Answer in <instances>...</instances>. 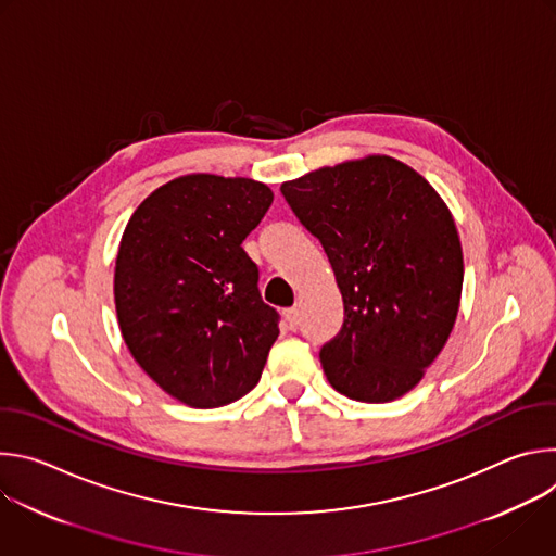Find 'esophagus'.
I'll list each match as a JSON object with an SVG mask.
<instances>
[{
  "label": "esophagus",
  "mask_w": 556,
  "mask_h": 556,
  "mask_svg": "<svg viewBox=\"0 0 556 556\" xmlns=\"http://www.w3.org/2000/svg\"><path fill=\"white\" fill-rule=\"evenodd\" d=\"M286 321H288V326L294 330L296 326H299V309L296 307H290V309H286Z\"/></svg>",
  "instance_id": "obj_1"
}]
</instances>
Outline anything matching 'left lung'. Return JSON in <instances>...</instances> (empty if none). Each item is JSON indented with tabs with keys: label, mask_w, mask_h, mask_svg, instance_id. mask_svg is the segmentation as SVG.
Here are the masks:
<instances>
[{
	"label": "left lung",
	"mask_w": 556,
	"mask_h": 556,
	"mask_svg": "<svg viewBox=\"0 0 556 556\" xmlns=\"http://www.w3.org/2000/svg\"><path fill=\"white\" fill-rule=\"evenodd\" d=\"M281 195L321 242L343 296V326L319 352L330 384L358 403L401 399L459 307L464 262L446 204L389 155L312 172Z\"/></svg>",
	"instance_id": "1"
}]
</instances>
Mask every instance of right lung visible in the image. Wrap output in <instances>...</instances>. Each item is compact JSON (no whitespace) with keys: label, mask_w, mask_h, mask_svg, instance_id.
<instances>
[{"label":"right lung","mask_w":556,"mask_h":556,"mask_svg":"<svg viewBox=\"0 0 556 556\" xmlns=\"http://www.w3.org/2000/svg\"><path fill=\"white\" fill-rule=\"evenodd\" d=\"M270 204L262 182L198 174L155 189L127 222L118 326L136 363L189 407L240 401L279 337V312L242 249Z\"/></svg>","instance_id":"right-lung-1"}]
</instances>
